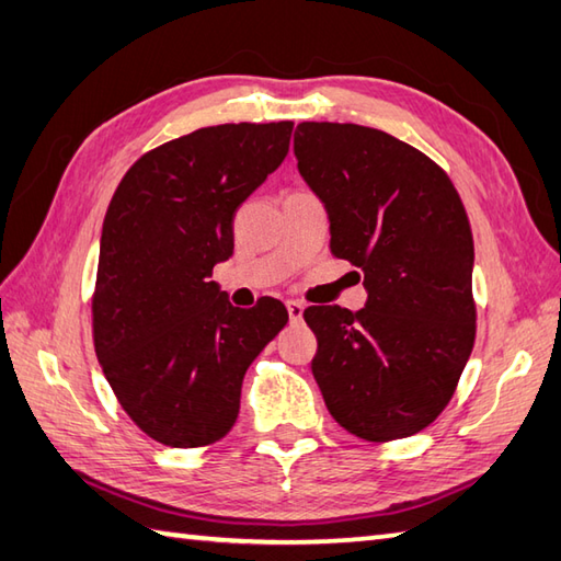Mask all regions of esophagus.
<instances>
[{
    "instance_id": "1",
    "label": "esophagus",
    "mask_w": 561,
    "mask_h": 561,
    "mask_svg": "<svg viewBox=\"0 0 561 561\" xmlns=\"http://www.w3.org/2000/svg\"><path fill=\"white\" fill-rule=\"evenodd\" d=\"M287 311H289L291 323H299V320L304 318V304L301 301H287Z\"/></svg>"
}]
</instances>
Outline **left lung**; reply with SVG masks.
I'll return each mask as SVG.
<instances>
[{
	"mask_svg": "<svg viewBox=\"0 0 561 561\" xmlns=\"http://www.w3.org/2000/svg\"><path fill=\"white\" fill-rule=\"evenodd\" d=\"M294 153L325 205L330 250L364 272L362 311L308 306L313 376L350 434L396 440L444 412L474 344L468 214L446 171L388 133L301 123Z\"/></svg>",
	"mask_w": 561,
	"mask_h": 561,
	"instance_id": "left-lung-1",
	"label": "left lung"
}]
</instances>
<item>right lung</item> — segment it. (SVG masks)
I'll list each match as a JSON object with an SVG mask.
<instances>
[{
  "label": "right lung",
  "instance_id": "add662e5",
  "mask_svg": "<svg viewBox=\"0 0 561 561\" xmlns=\"http://www.w3.org/2000/svg\"><path fill=\"white\" fill-rule=\"evenodd\" d=\"M294 123L202 127L147 151L105 211L93 344L117 402L171 448L224 438L248 366L287 325L282 301L236 308L211 282L236 209L279 169Z\"/></svg>",
  "mask_w": 561,
  "mask_h": 561
}]
</instances>
